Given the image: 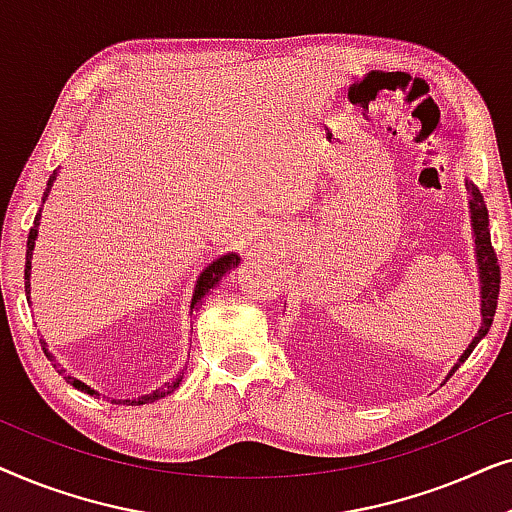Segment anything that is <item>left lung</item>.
<instances>
[{"instance_id":"obj_1","label":"left lung","mask_w":512,"mask_h":512,"mask_svg":"<svg viewBox=\"0 0 512 512\" xmlns=\"http://www.w3.org/2000/svg\"><path fill=\"white\" fill-rule=\"evenodd\" d=\"M466 191H468V195H471L468 207H471V226H473V237H475V261H478V272H480L482 324H480L478 335H475L471 345L466 347V352L461 354L459 363H464L468 356H471L475 345L485 338L489 326H492L496 303H499V284H501V270H499V263H496L499 258H496V254H494L492 237H489V214H487L485 200H482V193L478 191V186L471 184V181H466ZM459 363L452 368V373L459 368Z\"/></svg>"}]
</instances>
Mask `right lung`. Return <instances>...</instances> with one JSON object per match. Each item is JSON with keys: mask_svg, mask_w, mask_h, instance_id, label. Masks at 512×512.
Wrapping results in <instances>:
<instances>
[{"mask_svg": "<svg viewBox=\"0 0 512 512\" xmlns=\"http://www.w3.org/2000/svg\"><path fill=\"white\" fill-rule=\"evenodd\" d=\"M55 177H58V170H53V174H51V179H48V184H46V191H44V200L46 202V198H48V193H51V186H53V181H55ZM39 219H41V209H39V214L34 216V226L30 228V235H27V251H25V293H27V298H30V272H32V251H34V240H37V233H39ZM240 263V256L237 254H233V251H230V254H223V256H219L216 258V261H212L207 265L205 270L200 272L198 275V282H195V289H193V298H191V312L193 310H198V305L202 303V298L207 296L209 291L214 289L216 284L221 282V277L226 275V272H230L235 268V265ZM41 342V349H44V354H46V359L48 361H53V354L48 352V345L44 340H39ZM53 368H58V363L53 361ZM60 375H65V368H60L58 370ZM181 377H184V373H179L177 377H174L172 382H165L163 387H158L156 391H151V394H144V396H139V398H114V401L111 403H123V405H144V403H153V401H158V398H165L167 394H172L174 389L179 387L181 384ZM65 380L69 382V384H74L76 389H81V391H86V394H90V396H100L97 394L95 389H90L88 384H83L81 380H76V377H72V375H65Z\"/></svg>", "mask_w": 512, "mask_h": 512, "instance_id": "right-lung-1", "label": "right lung"}]
</instances>
